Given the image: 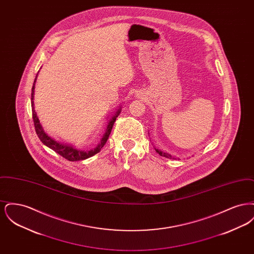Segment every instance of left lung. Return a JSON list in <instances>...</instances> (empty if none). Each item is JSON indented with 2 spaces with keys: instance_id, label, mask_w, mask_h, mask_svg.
<instances>
[{
  "instance_id": "1",
  "label": "left lung",
  "mask_w": 254,
  "mask_h": 254,
  "mask_svg": "<svg viewBox=\"0 0 254 254\" xmlns=\"http://www.w3.org/2000/svg\"><path fill=\"white\" fill-rule=\"evenodd\" d=\"M154 148H155V151L157 152L158 154H159V155H161V156H163V157L169 158V159H176L174 156H172V155L169 154L168 152L162 151L161 149H158L156 147H154ZM178 159H179V158H178Z\"/></svg>"
}]
</instances>
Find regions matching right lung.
<instances>
[{
  "label": "right lung",
  "mask_w": 254,
  "mask_h": 254,
  "mask_svg": "<svg viewBox=\"0 0 254 254\" xmlns=\"http://www.w3.org/2000/svg\"><path fill=\"white\" fill-rule=\"evenodd\" d=\"M37 76H38V74L34 80V84H33L32 90H31V108H32V117H33V122H34V126H35V130H36L37 135H38L39 139L41 140V142L49 148H51L52 150H54L56 153L60 154L61 156L67 159L68 161H72V162L85 160L87 158L92 157L93 155L100 152V150L102 149V147L104 145H106V143L109 139L112 127L116 121V118L119 116V114L121 112V107H119V109H116L115 113L109 118L107 129L101 139V142L97 145L96 147H94L93 149H89V150H83V149L76 148L72 144H68V143H64V142L63 143V142H59V141L55 140L54 138L49 136V134L44 130L41 123L39 121V118L37 116L36 111L34 109V101L33 100H34V89H35Z\"/></svg>",
  "instance_id": "right-lung-1"
}]
</instances>
